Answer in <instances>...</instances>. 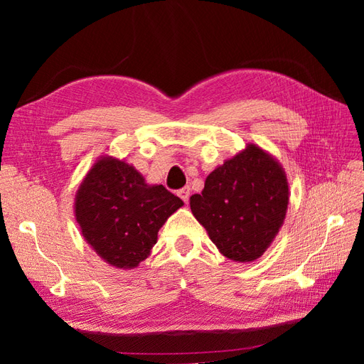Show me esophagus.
<instances>
[{"label": "esophagus", "instance_id": "1", "mask_svg": "<svg viewBox=\"0 0 364 364\" xmlns=\"http://www.w3.org/2000/svg\"><path fill=\"white\" fill-rule=\"evenodd\" d=\"M178 196L181 197V199H182L185 203H188V199H190V188H188V186H185V188L179 190V191H178Z\"/></svg>", "mask_w": 364, "mask_h": 364}]
</instances>
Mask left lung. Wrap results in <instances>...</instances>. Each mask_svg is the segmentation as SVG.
Returning a JSON list of instances; mask_svg holds the SVG:
<instances>
[{"mask_svg": "<svg viewBox=\"0 0 364 364\" xmlns=\"http://www.w3.org/2000/svg\"><path fill=\"white\" fill-rule=\"evenodd\" d=\"M289 196L282 165L259 146L247 144L208 174L202 194L191 196L190 206L226 258L250 262L278 235Z\"/></svg>", "mask_w": 364, "mask_h": 364, "instance_id": "obj_1", "label": "left lung"}]
</instances>
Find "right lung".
<instances>
[{
	"label": "right lung",
	"mask_w": 364,
	"mask_h": 364,
	"mask_svg": "<svg viewBox=\"0 0 364 364\" xmlns=\"http://www.w3.org/2000/svg\"><path fill=\"white\" fill-rule=\"evenodd\" d=\"M183 202L162 185H149L126 161L100 156L75 193L74 215L97 255L117 269H135L158 232Z\"/></svg>",
	"instance_id": "1"
}]
</instances>
